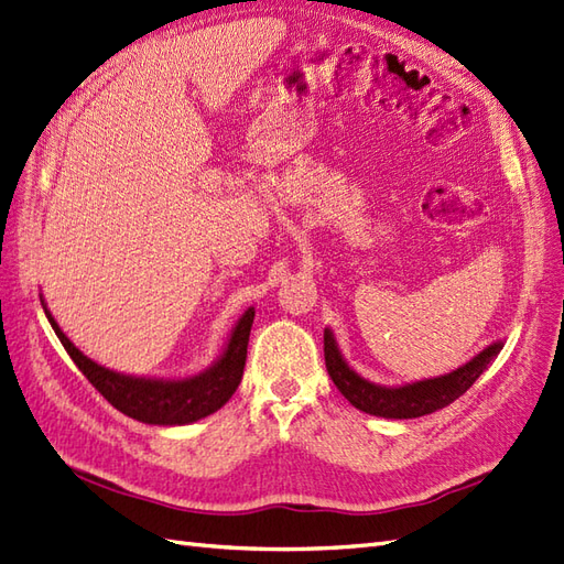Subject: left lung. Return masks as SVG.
<instances>
[{"label": "left lung", "mask_w": 564, "mask_h": 564, "mask_svg": "<svg viewBox=\"0 0 564 564\" xmlns=\"http://www.w3.org/2000/svg\"><path fill=\"white\" fill-rule=\"evenodd\" d=\"M500 350V340L490 343L488 348H484L474 359H469L467 365L457 367L451 373L391 388L371 383L359 377V373L345 362L330 328H324V357L328 377L334 379L338 391L350 400V405L373 416H386V420H414V416H424L447 408L462 393H467V388L481 377Z\"/></svg>", "instance_id": "1"}]
</instances>
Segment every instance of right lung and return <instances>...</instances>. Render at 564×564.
<instances>
[{
	"instance_id": "add662e5",
	"label": "right lung",
	"mask_w": 564,
	"mask_h": 564,
	"mask_svg": "<svg viewBox=\"0 0 564 564\" xmlns=\"http://www.w3.org/2000/svg\"><path fill=\"white\" fill-rule=\"evenodd\" d=\"M42 307H45V314L56 338L62 340L70 359H74L76 367L83 371V377L88 379L119 412L142 424L183 426L197 420H205V416L221 410L240 386L245 357H248L250 328L254 322V307H250L240 316L221 357L205 371H199L195 377L187 379L128 377V373H119L97 365L66 338L59 324H56L54 316L50 314L45 300H42Z\"/></svg>"
}]
</instances>
